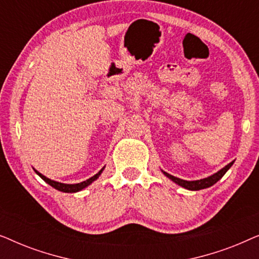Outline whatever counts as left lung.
<instances>
[{
	"instance_id": "8db88e82",
	"label": "left lung",
	"mask_w": 259,
	"mask_h": 259,
	"mask_svg": "<svg viewBox=\"0 0 259 259\" xmlns=\"http://www.w3.org/2000/svg\"><path fill=\"white\" fill-rule=\"evenodd\" d=\"M233 162L235 161H231L230 164L226 165L225 167H223L222 169H219L218 172H215L214 175L207 177V178L199 179V180H184V179L177 178V177L169 175V173L162 171V169H161V172L164 173V175L167 177L168 179H171L173 183H176L177 185L184 187V189L190 190V191H199V190L207 189V187L214 185V184L217 183L219 179H222V177L224 176L226 172H228V169L233 165Z\"/></svg>"
}]
</instances>
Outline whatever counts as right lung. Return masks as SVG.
<instances>
[{
    "instance_id": "add662e5",
    "label": "right lung",
    "mask_w": 259,
    "mask_h": 259,
    "mask_svg": "<svg viewBox=\"0 0 259 259\" xmlns=\"http://www.w3.org/2000/svg\"><path fill=\"white\" fill-rule=\"evenodd\" d=\"M104 168H105V166L95 176L91 177L90 179L84 180V182H81V183H77V184H63V183L55 182V180H52V179L47 178V177L44 176V175H42V173H40L38 171H36V169H35V168H34V171L36 172V175L38 177H41V178L44 179L46 183L49 184V185H51L52 187H54L55 190L61 191V192H66V193H75V192H79V191H81V190H83L84 187L90 186L92 183L95 182V180H97L99 177H100L102 171H104Z\"/></svg>"
}]
</instances>
